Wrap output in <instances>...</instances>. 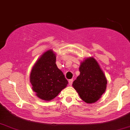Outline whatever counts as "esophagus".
<instances>
[{
	"instance_id": "obj_1",
	"label": "esophagus",
	"mask_w": 130,
	"mask_h": 130,
	"mask_svg": "<svg viewBox=\"0 0 130 130\" xmlns=\"http://www.w3.org/2000/svg\"><path fill=\"white\" fill-rule=\"evenodd\" d=\"M72 82H73V79H69L68 81V83H69V84H70V86L72 85Z\"/></svg>"
}]
</instances>
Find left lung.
Returning a JSON list of instances; mask_svg holds the SVG:
<instances>
[{
	"label": "left lung",
	"mask_w": 130,
	"mask_h": 130,
	"mask_svg": "<svg viewBox=\"0 0 130 130\" xmlns=\"http://www.w3.org/2000/svg\"><path fill=\"white\" fill-rule=\"evenodd\" d=\"M79 71L80 74L72 86L83 101L96 102L106 90L107 80L104 73L93 58L84 60Z\"/></svg>",
	"instance_id": "left-lung-1"
}]
</instances>
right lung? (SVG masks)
Listing matches in <instances>:
<instances>
[{"instance_id": "obj_1", "label": "right lung", "mask_w": 130, "mask_h": 130, "mask_svg": "<svg viewBox=\"0 0 130 130\" xmlns=\"http://www.w3.org/2000/svg\"><path fill=\"white\" fill-rule=\"evenodd\" d=\"M32 89L44 100H51L67 87L68 81L56 64V55L50 50L36 62L30 74Z\"/></svg>"}]
</instances>
